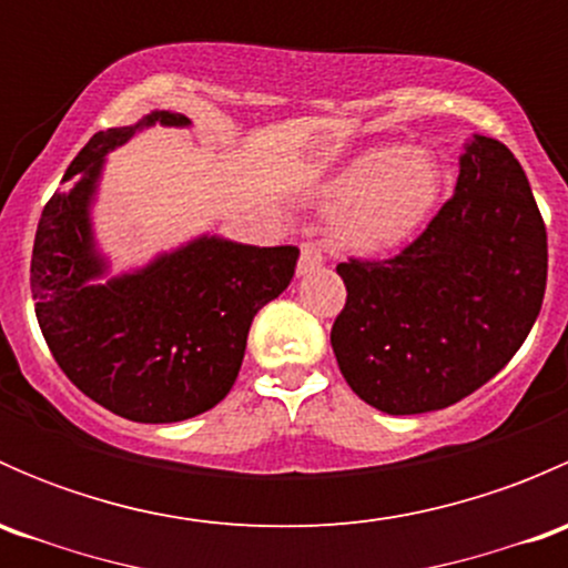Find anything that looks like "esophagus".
<instances>
[{
  "instance_id": "1",
  "label": "esophagus",
  "mask_w": 568,
  "mask_h": 568,
  "mask_svg": "<svg viewBox=\"0 0 568 568\" xmlns=\"http://www.w3.org/2000/svg\"><path fill=\"white\" fill-rule=\"evenodd\" d=\"M321 266H324V255H321V250L316 247V244H302L300 263H296V274H300V277H307V274H313Z\"/></svg>"
}]
</instances>
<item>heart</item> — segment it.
<instances>
[{
  "label": "heart",
  "instance_id": "heart-1",
  "mask_svg": "<svg viewBox=\"0 0 568 568\" xmlns=\"http://www.w3.org/2000/svg\"><path fill=\"white\" fill-rule=\"evenodd\" d=\"M445 173L423 148L374 145L348 159L318 189L337 250L379 257L420 233L443 194Z\"/></svg>",
  "mask_w": 568,
  "mask_h": 568
}]
</instances>
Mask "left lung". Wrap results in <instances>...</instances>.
Segmentation results:
<instances>
[{
	"instance_id": "8db88e82",
	"label": "left lung",
	"mask_w": 568,
	"mask_h": 568,
	"mask_svg": "<svg viewBox=\"0 0 568 568\" xmlns=\"http://www.w3.org/2000/svg\"><path fill=\"white\" fill-rule=\"evenodd\" d=\"M337 274L348 296L329 341L348 387L387 415L456 404L506 368L541 311L547 231L528 175L503 142L473 134L426 231Z\"/></svg>"
}]
</instances>
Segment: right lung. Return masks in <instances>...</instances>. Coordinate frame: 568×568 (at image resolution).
<instances>
[{
    "instance_id": "obj_1",
    "label": "right lung",
    "mask_w": 568,
    "mask_h": 568,
    "mask_svg": "<svg viewBox=\"0 0 568 568\" xmlns=\"http://www.w3.org/2000/svg\"><path fill=\"white\" fill-rule=\"evenodd\" d=\"M151 125L189 129L192 120L153 109L79 151L62 178L68 189L40 214L30 285L40 332L79 390L125 420L178 423L231 393L252 318L288 288L300 250L200 233L145 266L109 274L93 225L104 164Z\"/></svg>"
}]
</instances>
